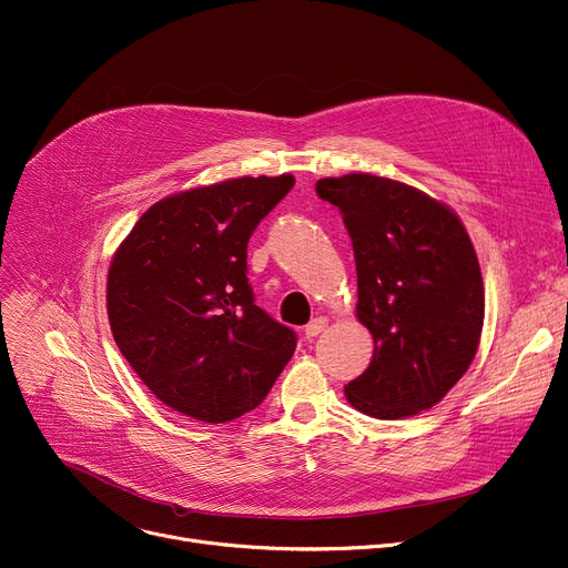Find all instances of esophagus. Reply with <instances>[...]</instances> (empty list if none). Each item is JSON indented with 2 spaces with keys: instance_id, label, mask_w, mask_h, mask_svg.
I'll use <instances>...</instances> for the list:
<instances>
[{
  "instance_id": "34e87169",
  "label": "esophagus",
  "mask_w": 568,
  "mask_h": 568,
  "mask_svg": "<svg viewBox=\"0 0 568 568\" xmlns=\"http://www.w3.org/2000/svg\"><path fill=\"white\" fill-rule=\"evenodd\" d=\"M326 324H328L326 317H315L311 324H307V326L303 328V333H305L307 339H313V337H317V335L326 328Z\"/></svg>"
}]
</instances>
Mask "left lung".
<instances>
[{
    "instance_id": "left-lung-1",
    "label": "left lung",
    "mask_w": 568,
    "mask_h": 568,
    "mask_svg": "<svg viewBox=\"0 0 568 568\" xmlns=\"http://www.w3.org/2000/svg\"><path fill=\"white\" fill-rule=\"evenodd\" d=\"M353 242L355 317L374 337L365 374L344 387L351 407L405 419L437 405L471 367L485 287L478 255L446 203L369 172L320 179Z\"/></svg>"
}]
</instances>
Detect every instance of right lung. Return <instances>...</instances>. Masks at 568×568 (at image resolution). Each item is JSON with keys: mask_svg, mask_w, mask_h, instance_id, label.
<instances>
[{"mask_svg": "<svg viewBox=\"0 0 568 568\" xmlns=\"http://www.w3.org/2000/svg\"><path fill=\"white\" fill-rule=\"evenodd\" d=\"M294 176H242L170 194L118 246L106 311L118 348L151 394L224 424L261 405L296 348L253 303L246 244Z\"/></svg>", "mask_w": 568, "mask_h": 568, "instance_id": "right-lung-1", "label": "right lung"}]
</instances>
